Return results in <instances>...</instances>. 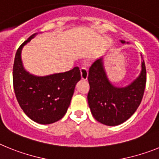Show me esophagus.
Segmentation results:
<instances>
[{"mask_svg":"<svg viewBox=\"0 0 159 159\" xmlns=\"http://www.w3.org/2000/svg\"><path fill=\"white\" fill-rule=\"evenodd\" d=\"M80 70H81V79H82V80L87 79V78H88V70H87V69L85 68V67H81Z\"/></svg>","mask_w":159,"mask_h":159,"instance_id":"obj_1","label":"esophagus"}]
</instances>
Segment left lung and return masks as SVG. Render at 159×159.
Returning a JSON list of instances; mask_svg holds the SVG:
<instances>
[{
    "label": "left lung",
    "mask_w": 159,
    "mask_h": 159,
    "mask_svg": "<svg viewBox=\"0 0 159 159\" xmlns=\"http://www.w3.org/2000/svg\"><path fill=\"white\" fill-rule=\"evenodd\" d=\"M103 60L104 57H101L89 67L88 104L97 121L114 126L129 119L140 105L146 82V66L142 57L141 72L136 79L126 86L118 87L109 80Z\"/></svg>",
    "instance_id": "8db88e82"
}]
</instances>
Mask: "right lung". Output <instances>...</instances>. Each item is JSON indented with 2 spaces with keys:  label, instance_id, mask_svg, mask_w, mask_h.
<instances>
[{
  "label": "right lung",
  "instance_id": "add662e5",
  "mask_svg": "<svg viewBox=\"0 0 159 159\" xmlns=\"http://www.w3.org/2000/svg\"><path fill=\"white\" fill-rule=\"evenodd\" d=\"M37 34L32 35L16 51L13 87L25 114L37 123L47 125L61 119L66 114L81 73L78 66L70 71L46 76L34 75L27 71L21 60L22 49Z\"/></svg>",
  "mask_w": 159,
  "mask_h": 159
}]
</instances>
